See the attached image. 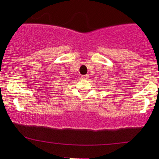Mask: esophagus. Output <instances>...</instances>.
Listing matches in <instances>:
<instances>
[{"label":"esophagus","mask_w":159,"mask_h":159,"mask_svg":"<svg viewBox=\"0 0 159 159\" xmlns=\"http://www.w3.org/2000/svg\"><path fill=\"white\" fill-rule=\"evenodd\" d=\"M88 78H89L88 75H82L81 76V79L82 80H87Z\"/></svg>","instance_id":"34e87169"}]
</instances>
